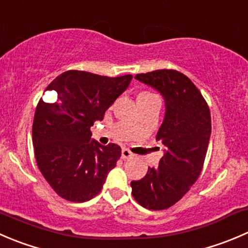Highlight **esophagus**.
<instances>
[{"label":"esophagus","instance_id":"esophagus-1","mask_svg":"<svg viewBox=\"0 0 248 248\" xmlns=\"http://www.w3.org/2000/svg\"><path fill=\"white\" fill-rule=\"evenodd\" d=\"M133 154L131 153V151L128 150V149H122V151H121V157L124 158V160H126V158H131V157H133Z\"/></svg>","mask_w":248,"mask_h":248}]
</instances>
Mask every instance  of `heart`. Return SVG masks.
Here are the masks:
<instances>
[{"label": "heart", "mask_w": 248, "mask_h": 248, "mask_svg": "<svg viewBox=\"0 0 248 248\" xmlns=\"http://www.w3.org/2000/svg\"><path fill=\"white\" fill-rule=\"evenodd\" d=\"M141 94H150V93H141Z\"/></svg>", "instance_id": "b5f03b06"}]
</instances>
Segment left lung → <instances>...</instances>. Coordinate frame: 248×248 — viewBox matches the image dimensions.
Wrapping results in <instances>:
<instances>
[{
  "instance_id": "obj_1",
  "label": "left lung",
  "mask_w": 248,
  "mask_h": 248,
  "mask_svg": "<svg viewBox=\"0 0 248 248\" xmlns=\"http://www.w3.org/2000/svg\"><path fill=\"white\" fill-rule=\"evenodd\" d=\"M136 78L165 100V117L156 136L165 154L145 177L131 182L132 195L143 207L166 210L188 193L200 175L211 137L210 109L184 74L163 69L138 74Z\"/></svg>"
}]
</instances>
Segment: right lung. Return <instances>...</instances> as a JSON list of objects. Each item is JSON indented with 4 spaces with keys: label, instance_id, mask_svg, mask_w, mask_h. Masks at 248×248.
Returning <instances> with one entry per match:
<instances>
[{
    "label": "right lung",
    "instance_id": "add662e5",
    "mask_svg": "<svg viewBox=\"0 0 248 248\" xmlns=\"http://www.w3.org/2000/svg\"><path fill=\"white\" fill-rule=\"evenodd\" d=\"M132 75L108 78L70 70L58 76L46 91L50 103L40 99L32 124V144L41 173L53 190L73 202H85L100 193L116 166L121 148L92 139L91 126L104 119L112 103L128 88Z\"/></svg>",
    "mask_w": 248,
    "mask_h": 248
}]
</instances>
